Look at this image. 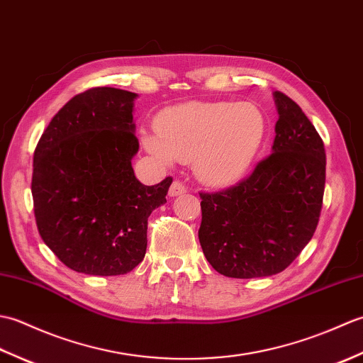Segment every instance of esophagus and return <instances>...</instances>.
<instances>
[{
	"label": "esophagus",
	"mask_w": 363,
	"mask_h": 363,
	"mask_svg": "<svg viewBox=\"0 0 363 363\" xmlns=\"http://www.w3.org/2000/svg\"><path fill=\"white\" fill-rule=\"evenodd\" d=\"M186 191H187V187L184 186L182 182L174 181V182L172 184V187H169V190H168V195L172 196V198H174V196H179V195H182V194H186Z\"/></svg>",
	"instance_id": "1"
}]
</instances>
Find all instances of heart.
Instances as JSON below:
<instances>
[{
    "label": "heart",
    "mask_w": 363,
    "mask_h": 363,
    "mask_svg": "<svg viewBox=\"0 0 363 363\" xmlns=\"http://www.w3.org/2000/svg\"><path fill=\"white\" fill-rule=\"evenodd\" d=\"M267 133L259 107L250 103L190 101L169 107L143 145L164 164L191 160L199 181L228 186L248 172Z\"/></svg>",
    "instance_id": "b5f03b06"
}]
</instances>
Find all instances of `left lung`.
<instances>
[{"label": "left lung", "instance_id": "8db88e82", "mask_svg": "<svg viewBox=\"0 0 363 363\" xmlns=\"http://www.w3.org/2000/svg\"><path fill=\"white\" fill-rule=\"evenodd\" d=\"M279 118L272 154L234 187L199 194L207 262L237 279L284 272L317 229L326 181L321 137L301 107L274 91Z\"/></svg>", "mask_w": 363, "mask_h": 363}]
</instances>
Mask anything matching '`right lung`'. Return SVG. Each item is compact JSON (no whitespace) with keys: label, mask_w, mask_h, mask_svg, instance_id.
Masks as SVG:
<instances>
[{"label":"right lung","mask_w":363,"mask_h":363,"mask_svg":"<svg viewBox=\"0 0 363 363\" xmlns=\"http://www.w3.org/2000/svg\"><path fill=\"white\" fill-rule=\"evenodd\" d=\"M137 94L96 87L73 96L43 130L34 152L33 190L38 233L68 268L118 276L145 257L148 217L167 203L172 177L137 179Z\"/></svg>","instance_id":"1"}]
</instances>
